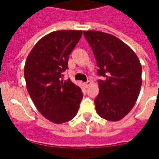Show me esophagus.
<instances>
[{
  "label": "esophagus",
  "instance_id": "obj_1",
  "mask_svg": "<svg viewBox=\"0 0 159 159\" xmlns=\"http://www.w3.org/2000/svg\"><path fill=\"white\" fill-rule=\"evenodd\" d=\"M90 84H91V82H90V81H88V82H86V83H83V85L85 86V88H88V87L89 86Z\"/></svg>",
  "mask_w": 159,
  "mask_h": 159
}]
</instances>
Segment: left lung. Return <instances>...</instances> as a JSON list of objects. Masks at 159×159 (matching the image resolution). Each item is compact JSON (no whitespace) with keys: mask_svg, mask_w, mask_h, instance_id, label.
<instances>
[{"mask_svg":"<svg viewBox=\"0 0 159 159\" xmlns=\"http://www.w3.org/2000/svg\"><path fill=\"white\" fill-rule=\"evenodd\" d=\"M95 57L100 93L94 100L97 113L108 121H119L132 110L142 83L137 55L123 41L98 30L83 31Z\"/></svg>","mask_w":159,"mask_h":159,"instance_id":"8db88e82","label":"left lung"}]
</instances>
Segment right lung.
Masks as SVG:
<instances>
[{
	"instance_id": "obj_1",
	"label": "right lung",
	"mask_w": 159,
	"mask_h": 159,
	"mask_svg": "<svg viewBox=\"0 0 159 159\" xmlns=\"http://www.w3.org/2000/svg\"><path fill=\"white\" fill-rule=\"evenodd\" d=\"M82 35V30L49 33L36 42L26 59L24 74L28 93L40 113L54 123L74 118L83 99L79 87L63 80L70 54Z\"/></svg>"
}]
</instances>
